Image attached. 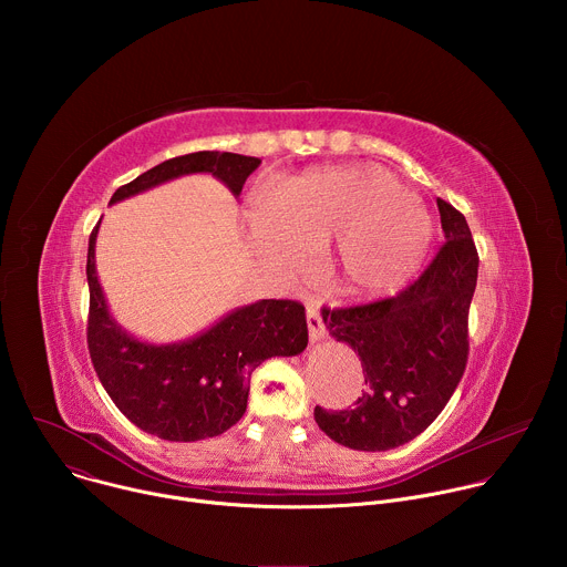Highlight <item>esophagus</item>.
<instances>
[{"mask_svg": "<svg viewBox=\"0 0 567 567\" xmlns=\"http://www.w3.org/2000/svg\"><path fill=\"white\" fill-rule=\"evenodd\" d=\"M307 330H309V339L311 343L320 341L322 337H326V326H322V318L318 313V309L313 305H307Z\"/></svg>", "mask_w": 567, "mask_h": 567, "instance_id": "1", "label": "esophagus"}]
</instances>
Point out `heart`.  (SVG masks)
I'll return each mask as SVG.
<instances>
[{"label":"heart","instance_id":"b5f03b06","mask_svg":"<svg viewBox=\"0 0 567 567\" xmlns=\"http://www.w3.org/2000/svg\"><path fill=\"white\" fill-rule=\"evenodd\" d=\"M245 221L251 247L267 265L296 271L307 251L328 245L337 280L361 293L401 287L422 265L433 237L426 204L377 164L291 177L274 199L251 195Z\"/></svg>","mask_w":567,"mask_h":567}]
</instances>
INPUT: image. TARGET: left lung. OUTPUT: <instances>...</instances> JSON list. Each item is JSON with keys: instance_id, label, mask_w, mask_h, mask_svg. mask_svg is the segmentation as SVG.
<instances>
[{"instance_id": "obj_1", "label": "left lung", "mask_w": 567, "mask_h": 567, "mask_svg": "<svg viewBox=\"0 0 567 567\" xmlns=\"http://www.w3.org/2000/svg\"><path fill=\"white\" fill-rule=\"evenodd\" d=\"M437 208L446 241L415 282L392 298L322 309L330 334L363 365L365 390L352 409H313L318 429L348 449L388 451L415 440L464 374L477 251L464 215L444 199Z\"/></svg>"}]
</instances>
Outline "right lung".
<instances>
[{
	"label": "right lung",
	"mask_w": 567,
	"mask_h": 567,
	"mask_svg": "<svg viewBox=\"0 0 567 567\" xmlns=\"http://www.w3.org/2000/svg\"><path fill=\"white\" fill-rule=\"evenodd\" d=\"M260 164L258 156L233 152L175 156L121 186L110 204L195 173L217 177L237 197ZM99 226L87 251V346L103 388L116 409L150 435L168 442L221 435L247 411L251 372L271 357H296L307 348L305 307L296 300H258L228 311L188 341H138L107 309L94 258Z\"/></svg>",
	"instance_id": "1"
}]
</instances>
